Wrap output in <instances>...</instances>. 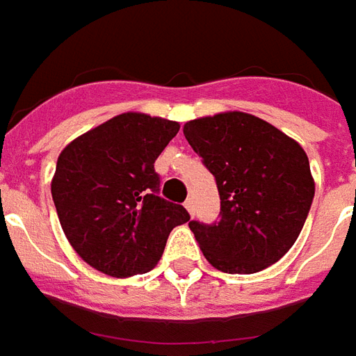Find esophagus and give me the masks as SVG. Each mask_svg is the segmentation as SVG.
<instances>
[{
	"label": "esophagus",
	"instance_id": "obj_1",
	"mask_svg": "<svg viewBox=\"0 0 356 356\" xmlns=\"http://www.w3.org/2000/svg\"><path fill=\"white\" fill-rule=\"evenodd\" d=\"M184 207H186V209H188V213L190 214H193V199H186V203H184Z\"/></svg>",
	"mask_w": 356,
	"mask_h": 356
}]
</instances>
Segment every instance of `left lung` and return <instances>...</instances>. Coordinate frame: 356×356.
<instances>
[{
  "instance_id": "8db88e82",
  "label": "left lung",
  "mask_w": 356,
  "mask_h": 356,
  "mask_svg": "<svg viewBox=\"0 0 356 356\" xmlns=\"http://www.w3.org/2000/svg\"><path fill=\"white\" fill-rule=\"evenodd\" d=\"M184 136L220 195L218 222H190L207 261L228 274H253L278 263L299 238L314 197L303 147L239 111L190 120Z\"/></svg>"
}]
</instances>
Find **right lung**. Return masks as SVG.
I'll return each instance as SVG.
<instances>
[{
    "label": "right lung",
    "instance_id": "add662e5",
    "mask_svg": "<svg viewBox=\"0 0 356 356\" xmlns=\"http://www.w3.org/2000/svg\"><path fill=\"white\" fill-rule=\"evenodd\" d=\"M180 124L122 113L78 136L61 151L51 180L59 222L72 249L115 278L149 272L172 228L190 220L159 195L155 161Z\"/></svg>",
    "mask_w": 356,
    "mask_h": 356
}]
</instances>
